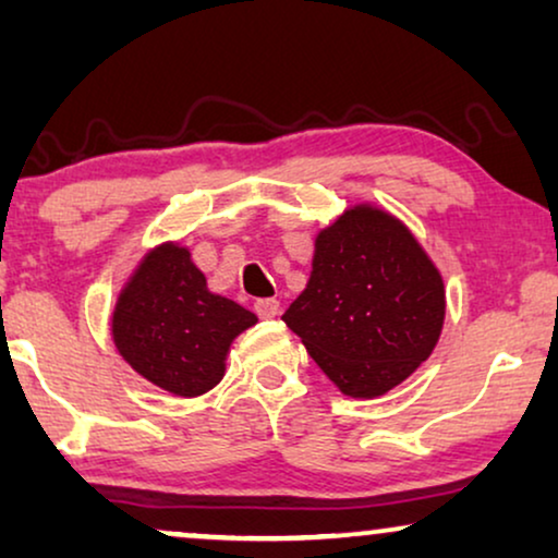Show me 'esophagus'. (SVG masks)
<instances>
[{"mask_svg": "<svg viewBox=\"0 0 558 558\" xmlns=\"http://www.w3.org/2000/svg\"><path fill=\"white\" fill-rule=\"evenodd\" d=\"M254 312L262 319H271V317L279 315V302L277 300H256Z\"/></svg>", "mask_w": 558, "mask_h": 558, "instance_id": "obj_1", "label": "esophagus"}]
</instances>
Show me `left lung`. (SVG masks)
I'll return each mask as SVG.
<instances>
[{"label":"left lung","instance_id":"1","mask_svg":"<svg viewBox=\"0 0 558 558\" xmlns=\"http://www.w3.org/2000/svg\"><path fill=\"white\" fill-rule=\"evenodd\" d=\"M445 281L391 213L355 205L315 239L304 292L281 315L353 399H376L407 380L437 345Z\"/></svg>","mask_w":558,"mask_h":558}]
</instances>
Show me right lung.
<instances>
[{
  "mask_svg": "<svg viewBox=\"0 0 558 558\" xmlns=\"http://www.w3.org/2000/svg\"><path fill=\"white\" fill-rule=\"evenodd\" d=\"M251 325L254 312L213 294L185 246L162 243L121 289L111 338L142 378L193 399L220 384L231 342Z\"/></svg>",
  "mask_w": 558,
  "mask_h": 558,
  "instance_id": "right-lung-1",
  "label": "right lung"
}]
</instances>
